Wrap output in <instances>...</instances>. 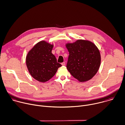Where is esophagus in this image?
<instances>
[{
	"label": "esophagus",
	"instance_id": "obj_1",
	"mask_svg": "<svg viewBox=\"0 0 125 125\" xmlns=\"http://www.w3.org/2000/svg\"><path fill=\"white\" fill-rule=\"evenodd\" d=\"M62 66L65 65V62H62Z\"/></svg>",
	"mask_w": 125,
	"mask_h": 125
}]
</instances>
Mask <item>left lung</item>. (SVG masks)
Masks as SVG:
<instances>
[{
	"mask_svg": "<svg viewBox=\"0 0 125 125\" xmlns=\"http://www.w3.org/2000/svg\"><path fill=\"white\" fill-rule=\"evenodd\" d=\"M66 47L69 52L66 68L72 76L81 82L92 79L101 64V54L96 46L89 41L78 40Z\"/></svg>",
	"mask_w": 125,
	"mask_h": 125,
	"instance_id": "left-lung-1",
	"label": "left lung"
}]
</instances>
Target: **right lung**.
<instances>
[{
  "label": "right lung",
  "instance_id": "right-lung-1",
  "mask_svg": "<svg viewBox=\"0 0 125 125\" xmlns=\"http://www.w3.org/2000/svg\"><path fill=\"white\" fill-rule=\"evenodd\" d=\"M53 45L41 41L29 51L26 64L30 73L36 80L45 82L52 78L62 66L52 53Z\"/></svg>",
  "mask_w": 125,
  "mask_h": 125
}]
</instances>
